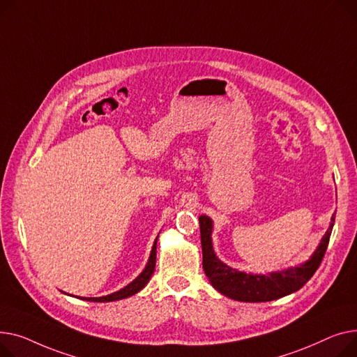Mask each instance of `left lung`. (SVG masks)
Segmentation results:
<instances>
[{"label": "left lung", "instance_id": "obj_1", "mask_svg": "<svg viewBox=\"0 0 357 357\" xmlns=\"http://www.w3.org/2000/svg\"><path fill=\"white\" fill-rule=\"evenodd\" d=\"M334 219H336V213H333L330 226L327 227L324 236L321 238L312 255L305 262L296 266H289L282 271L269 272V274L264 275L250 274V272L246 274L243 271H238L222 262L216 257L213 249V220L206 215H202L199 218V222L204 274L213 285V288L218 289L220 294L236 301L266 303L285 297L291 294V292L298 291L320 266L330 241Z\"/></svg>", "mask_w": 357, "mask_h": 357}]
</instances>
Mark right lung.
<instances>
[{"instance_id": "obj_1", "label": "right lung", "mask_w": 357, "mask_h": 357, "mask_svg": "<svg viewBox=\"0 0 357 357\" xmlns=\"http://www.w3.org/2000/svg\"><path fill=\"white\" fill-rule=\"evenodd\" d=\"M157 239H158V236H157L155 241H154V245H153V249H151V254H150L149 262H146V265H145V268L142 269L141 274H139L132 282H130L128 285H125L123 288H121L119 291H115V292H112V294H108V296H102V297H76V298H80V300H83V301H93V303H109V301H118V300L128 298V297L137 294V292H139L146 284H149L150 278H151L153 274H154L155 257H157ZM65 294H66V292H65ZM66 296L75 297V296H72V294H66Z\"/></svg>"}]
</instances>
